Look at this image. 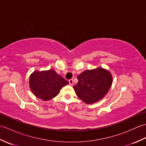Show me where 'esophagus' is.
Segmentation results:
<instances>
[{
    "label": "esophagus",
    "mask_w": 146,
    "mask_h": 146,
    "mask_svg": "<svg viewBox=\"0 0 146 146\" xmlns=\"http://www.w3.org/2000/svg\"><path fill=\"white\" fill-rule=\"evenodd\" d=\"M69 83H70V85H71V86L73 85V79L69 80Z\"/></svg>",
    "instance_id": "obj_1"
}]
</instances>
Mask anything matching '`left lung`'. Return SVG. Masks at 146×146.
<instances>
[{
	"mask_svg": "<svg viewBox=\"0 0 146 146\" xmlns=\"http://www.w3.org/2000/svg\"><path fill=\"white\" fill-rule=\"evenodd\" d=\"M73 86L76 95L87 104H94L104 97L112 84L111 74L102 68L86 70L77 76Z\"/></svg>",
	"mask_w": 146,
	"mask_h": 146,
	"instance_id": "1",
	"label": "left lung"
}]
</instances>
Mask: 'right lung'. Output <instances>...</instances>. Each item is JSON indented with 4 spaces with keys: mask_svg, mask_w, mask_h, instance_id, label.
<instances>
[{
    "mask_svg": "<svg viewBox=\"0 0 146 146\" xmlns=\"http://www.w3.org/2000/svg\"><path fill=\"white\" fill-rule=\"evenodd\" d=\"M69 84L54 70L35 71L29 76V86L36 97L48 101L60 93L63 86Z\"/></svg>",
    "mask_w": 146,
    "mask_h": 146,
    "instance_id": "right-lung-1",
    "label": "right lung"
}]
</instances>
